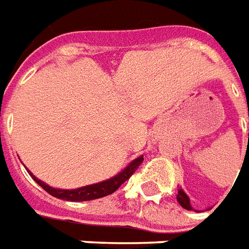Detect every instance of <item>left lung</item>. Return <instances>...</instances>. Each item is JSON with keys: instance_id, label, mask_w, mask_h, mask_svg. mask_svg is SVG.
<instances>
[{"instance_id": "1", "label": "left lung", "mask_w": 249, "mask_h": 249, "mask_svg": "<svg viewBox=\"0 0 249 249\" xmlns=\"http://www.w3.org/2000/svg\"><path fill=\"white\" fill-rule=\"evenodd\" d=\"M177 200L179 202V204H181L182 207L186 210H193V211H196V210H194L193 207L190 206V199H189V196L185 194V191L183 190H178V195H177Z\"/></svg>"}]
</instances>
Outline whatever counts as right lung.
I'll list each match as a JSON object with an SVG mask.
<instances>
[{"label": "right lung", "mask_w": 249, "mask_h": 249, "mask_svg": "<svg viewBox=\"0 0 249 249\" xmlns=\"http://www.w3.org/2000/svg\"><path fill=\"white\" fill-rule=\"evenodd\" d=\"M143 157L136 158L133 162H130L128 166L125 167L124 170L119 173L117 176H115L110 179H107L104 182H99V183H95V185L84 186V187H80V189H75V190H60V189H54V187H50L49 185H46L45 182H42L40 179H38L36 177H34L29 171V174L33 177V179L38 183V185L43 189L45 191H47L50 195H53L55 198H59V199L63 200H71V202H83V200H92V199H99V198H103V196H107V195H110L112 193H115L120 186L123 185L125 181H128L130 177L133 176V173L139 166L142 163Z\"/></svg>", "instance_id": "1"}]
</instances>
